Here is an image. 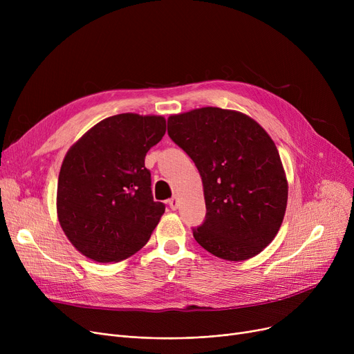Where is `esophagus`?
I'll use <instances>...</instances> for the list:
<instances>
[{"mask_svg":"<svg viewBox=\"0 0 354 354\" xmlns=\"http://www.w3.org/2000/svg\"><path fill=\"white\" fill-rule=\"evenodd\" d=\"M169 207H171L174 211H176V209H178V207H179V201H178V198H176V196H174L172 199H169Z\"/></svg>","mask_w":354,"mask_h":354,"instance_id":"34e87169","label":"esophagus"}]
</instances>
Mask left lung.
<instances>
[{
	"mask_svg": "<svg viewBox=\"0 0 354 354\" xmlns=\"http://www.w3.org/2000/svg\"><path fill=\"white\" fill-rule=\"evenodd\" d=\"M167 135L202 178L205 222L196 243L227 261L261 252L280 231L288 182L270 135L236 110L201 107L167 119Z\"/></svg>",
	"mask_w": 354,
	"mask_h": 354,
	"instance_id": "1",
	"label": "left lung"
}]
</instances>
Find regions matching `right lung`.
I'll list each match as a JSON object with an SVG mask.
<instances>
[{
	"instance_id": "add662e5",
	"label": "right lung",
	"mask_w": 354,
	"mask_h": 354,
	"mask_svg": "<svg viewBox=\"0 0 354 354\" xmlns=\"http://www.w3.org/2000/svg\"><path fill=\"white\" fill-rule=\"evenodd\" d=\"M165 132L163 116L122 113L88 129L67 151L57 183V218L84 257L119 263L151 238L165 205L153 201L145 156Z\"/></svg>"
}]
</instances>
